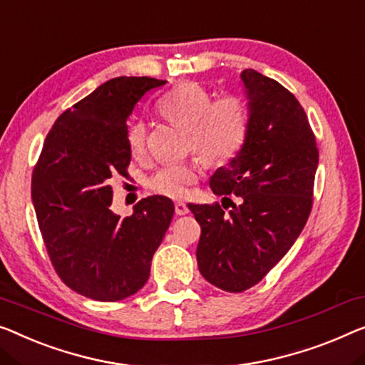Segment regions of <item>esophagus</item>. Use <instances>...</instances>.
<instances>
[{
	"label": "esophagus",
	"instance_id": "34e87169",
	"mask_svg": "<svg viewBox=\"0 0 365 365\" xmlns=\"http://www.w3.org/2000/svg\"><path fill=\"white\" fill-rule=\"evenodd\" d=\"M188 213V206L185 205V203H180V201H178V203H175V215L177 216H183V215H187Z\"/></svg>",
	"mask_w": 365,
	"mask_h": 365
}]
</instances>
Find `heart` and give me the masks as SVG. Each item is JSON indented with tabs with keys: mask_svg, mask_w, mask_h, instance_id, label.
<instances>
[{
	"mask_svg": "<svg viewBox=\"0 0 365 365\" xmlns=\"http://www.w3.org/2000/svg\"><path fill=\"white\" fill-rule=\"evenodd\" d=\"M157 111L168 123L187 130V149L201 160L220 165L231 160L247 135L249 111L241 96L225 95L211 101V95L198 83H182L157 101ZM128 148L139 159L148 148V126L135 121L128 128ZM198 178L193 162L164 165L149 180L152 192L168 198H182Z\"/></svg>",
	"mask_w": 365,
	"mask_h": 365,
	"instance_id": "1",
	"label": "heart"
}]
</instances>
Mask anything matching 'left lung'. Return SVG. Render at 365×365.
Returning a JSON list of instances; mask_svg holds the SVG:
<instances>
[{"label":"left lung","instance_id":"obj_1","mask_svg":"<svg viewBox=\"0 0 365 365\" xmlns=\"http://www.w3.org/2000/svg\"><path fill=\"white\" fill-rule=\"evenodd\" d=\"M241 80L249 110L246 140L210 178L222 206L188 203L201 226V275L232 293L259 284L300 236L312 211L319 157L307 113L290 91L252 68Z\"/></svg>","mask_w":365,"mask_h":365}]
</instances>
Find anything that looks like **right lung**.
I'll list each match as a JSON object with an SVG mask.
<instances>
[{
  "mask_svg": "<svg viewBox=\"0 0 365 365\" xmlns=\"http://www.w3.org/2000/svg\"><path fill=\"white\" fill-rule=\"evenodd\" d=\"M149 77H118L63 111L48 130L32 172L31 195L43 244L62 282L96 302L134 295L173 216L170 198H143L126 217L114 215L113 177H128V118Z\"/></svg>",
  "mask_w": 365,
  "mask_h": 365,
  "instance_id": "add662e5",
  "label": "right lung"
}]
</instances>
